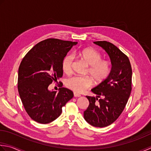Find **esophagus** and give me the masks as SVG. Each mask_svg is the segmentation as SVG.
<instances>
[{
    "label": "esophagus",
    "instance_id": "1",
    "mask_svg": "<svg viewBox=\"0 0 151 151\" xmlns=\"http://www.w3.org/2000/svg\"><path fill=\"white\" fill-rule=\"evenodd\" d=\"M73 96H74V97H80L81 96V95L78 94V93H73Z\"/></svg>",
    "mask_w": 151,
    "mask_h": 151
}]
</instances>
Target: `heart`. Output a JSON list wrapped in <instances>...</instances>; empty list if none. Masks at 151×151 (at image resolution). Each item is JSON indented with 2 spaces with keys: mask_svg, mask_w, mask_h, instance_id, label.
Listing matches in <instances>:
<instances>
[{
  "mask_svg": "<svg viewBox=\"0 0 151 151\" xmlns=\"http://www.w3.org/2000/svg\"><path fill=\"white\" fill-rule=\"evenodd\" d=\"M73 55L81 58L89 66L87 73L91 76L95 84L98 85L104 82L110 74L111 66L107 60H101V55L93 47H87L76 51ZM73 56L68 55L62 63L64 73L69 74L72 72L73 63ZM68 88L77 93H81L92 85V80L88 77L75 76L66 80Z\"/></svg>",
  "mask_w": 151,
  "mask_h": 151,
  "instance_id": "b5f03b06",
  "label": "heart"
}]
</instances>
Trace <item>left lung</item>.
<instances>
[{"instance_id": "1", "label": "left lung", "mask_w": 151, "mask_h": 151, "mask_svg": "<svg viewBox=\"0 0 151 151\" xmlns=\"http://www.w3.org/2000/svg\"><path fill=\"white\" fill-rule=\"evenodd\" d=\"M108 54L112 67L105 81L91 91L96 96H87L89 101L84 119L95 127H106L115 122L127 105L132 91L131 64L128 57L115 45L106 41L94 42Z\"/></svg>"}]
</instances>
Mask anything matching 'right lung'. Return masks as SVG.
<instances>
[{
    "instance_id": "right-lung-1",
    "label": "right lung",
    "mask_w": 151,
    "mask_h": 151,
    "mask_svg": "<svg viewBox=\"0 0 151 151\" xmlns=\"http://www.w3.org/2000/svg\"><path fill=\"white\" fill-rule=\"evenodd\" d=\"M78 42L49 38L35 45L23 58L18 70L17 88L24 109L34 121L47 124L57 119L62 107L73 96L62 87L50 91L49 85L63 76V60Z\"/></svg>"
}]
</instances>
